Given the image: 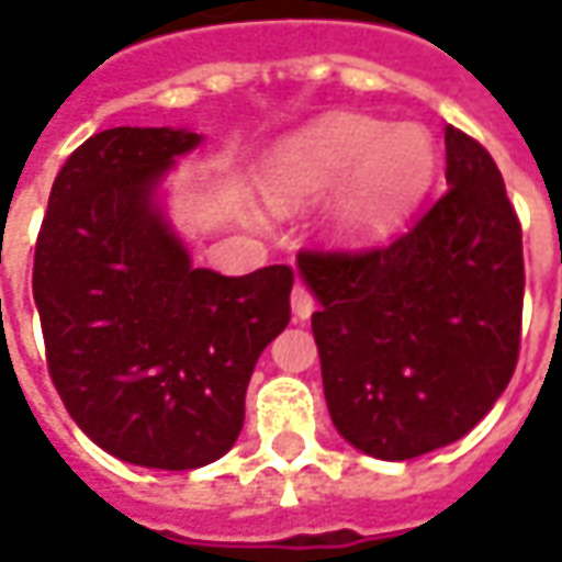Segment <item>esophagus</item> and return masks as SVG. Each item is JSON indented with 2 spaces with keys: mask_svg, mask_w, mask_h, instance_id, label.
I'll use <instances>...</instances> for the list:
<instances>
[{
  "mask_svg": "<svg viewBox=\"0 0 562 562\" xmlns=\"http://www.w3.org/2000/svg\"><path fill=\"white\" fill-rule=\"evenodd\" d=\"M316 310V297L310 294L306 285H294L292 289V313L297 318H310Z\"/></svg>",
  "mask_w": 562,
  "mask_h": 562,
  "instance_id": "1",
  "label": "esophagus"
}]
</instances>
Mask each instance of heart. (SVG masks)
<instances>
[{
	"instance_id": "1",
	"label": "heart",
	"mask_w": 562,
	"mask_h": 562,
	"mask_svg": "<svg viewBox=\"0 0 562 562\" xmlns=\"http://www.w3.org/2000/svg\"><path fill=\"white\" fill-rule=\"evenodd\" d=\"M434 168L427 128L334 114L273 153L265 186L280 204H304L346 183L334 207L337 228L349 237H379L422 195Z\"/></svg>"
}]
</instances>
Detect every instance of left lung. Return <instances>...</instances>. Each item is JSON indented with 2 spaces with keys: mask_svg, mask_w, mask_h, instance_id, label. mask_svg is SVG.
I'll return each instance as SVG.
<instances>
[{
  "mask_svg": "<svg viewBox=\"0 0 562 562\" xmlns=\"http://www.w3.org/2000/svg\"><path fill=\"white\" fill-rule=\"evenodd\" d=\"M446 183L389 244L297 252L318 297L330 422L379 460H413L470 434L518 364V213L491 153L454 126Z\"/></svg>",
  "mask_w": 562,
  "mask_h": 562,
  "instance_id": "left-lung-1",
  "label": "left lung"
}]
</instances>
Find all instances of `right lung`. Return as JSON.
<instances>
[{
	"label": "right lung",
	"mask_w": 562,
	"mask_h": 562,
	"mask_svg": "<svg viewBox=\"0 0 562 562\" xmlns=\"http://www.w3.org/2000/svg\"><path fill=\"white\" fill-rule=\"evenodd\" d=\"M201 135L104 128L59 168L32 294L47 370L92 442L138 467L198 470L244 427L246 385L292 318L294 270L192 268L153 192Z\"/></svg>",
	"instance_id": "1"
}]
</instances>
